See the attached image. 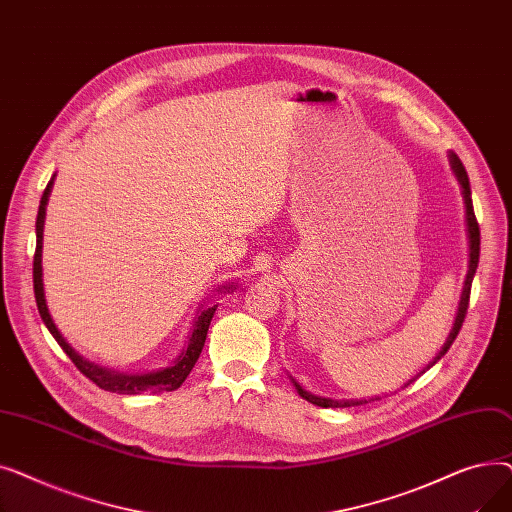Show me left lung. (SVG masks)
<instances>
[{
    "label": "left lung",
    "mask_w": 512,
    "mask_h": 512,
    "mask_svg": "<svg viewBox=\"0 0 512 512\" xmlns=\"http://www.w3.org/2000/svg\"><path fill=\"white\" fill-rule=\"evenodd\" d=\"M448 159H450V168L456 176V180H459L461 184V195H463V201H465V222H467V238H469V265H467V278H465V284H463V292H461V301H459V309H456V317H454V324H452V330L444 342V346L440 348V353L434 357V361L429 363L425 369H429L432 365H436L446 353L448 348L452 346L456 334L461 332V326L465 321V315H467V307H469V294H471V282H473V276H475V270H477V263H479V224L475 220V211H473V201H471V186H469V176H467V170L463 166V161L459 159V155L456 153H448ZM423 369V371H425ZM421 371V373H423ZM415 382V380H411ZM409 382V384H411ZM294 388H297V392L309 400L311 405H317V407H324V409H344V407H359V405H365L367 400H334V398H324V396H315L311 392H307L301 384H297L292 380ZM405 384V386H409Z\"/></svg>",
    "instance_id": "1"
}]
</instances>
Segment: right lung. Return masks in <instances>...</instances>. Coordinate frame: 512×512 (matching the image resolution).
Returning a JSON list of instances; mask_svg holds the SVG:
<instances>
[{
    "label": "right lung",
    "mask_w": 512,
    "mask_h": 512,
    "mask_svg": "<svg viewBox=\"0 0 512 512\" xmlns=\"http://www.w3.org/2000/svg\"><path fill=\"white\" fill-rule=\"evenodd\" d=\"M53 178L56 174L51 176V180L47 182L41 203H39V213H37V249H35V259H33V286H35V301L39 307V315L43 319V324L47 326V330L51 332V336L58 340V344L62 346V351L72 359V363L78 367V371L87 375V378L97 384L101 390L107 392H116V394H143V392H172L176 388L182 386V382L186 380V375L191 373V369L195 367L201 351H203V344L207 338V330L211 324V317L218 309V305L213 307H205L199 309V315L195 317V324H193V332L188 334V340L182 348V353L176 357V361L170 367H164L159 371H149V373H120L114 369H107L101 365H95L93 361L85 359L83 355H78L74 348L66 342V338L60 334L58 326L53 324V319L49 315L47 303H45V290H43V267H41V253H43V226H45V207L49 201V193H51V186H53ZM232 286L228 284L226 290H230Z\"/></svg>",
    "instance_id": "obj_1"
}]
</instances>
